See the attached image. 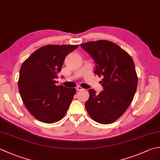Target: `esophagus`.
I'll return each mask as SVG.
<instances>
[{
  "label": "esophagus",
  "mask_w": 160,
  "mask_h": 160,
  "mask_svg": "<svg viewBox=\"0 0 160 160\" xmlns=\"http://www.w3.org/2000/svg\"><path fill=\"white\" fill-rule=\"evenodd\" d=\"M83 89L82 88V87H81L80 86H78L77 87H76V90L77 91H80V90H82Z\"/></svg>",
  "instance_id": "esophagus-1"
}]
</instances>
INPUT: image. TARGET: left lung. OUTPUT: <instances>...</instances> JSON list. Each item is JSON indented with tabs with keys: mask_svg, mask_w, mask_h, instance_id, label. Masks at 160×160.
<instances>
[{
	"mask_svg": "<svg viewBox=\"0 0 160 160\" xmlns=\"http://www.w3.org/2000/svg\"><path fill=\"white\" fill-rule=\"evenodd\" d=\"M81 47L94 59V73L103 76L104 88L99 94L89 89L85 108L89 116L101 124L117 121L126 112L135 94L138 78L131 56L116 43L98 40L82 43Z\"/></svg>",
	"mask_w": 160,
	"mask_h": 160,
	"instance_id": "8db88e82",
	"label": "left lung"
}]
</instances>
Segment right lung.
<instances>
[{"label":"right lung","mask_w":160,"mask_h":160,"mask_svg":"<svg viewBox=\"0 0 160 160\" xmlns=\"http://www.w3.org/2000/svg\"><path fill=\"white\" fill-rule=\"evenodd\" d=\"M78 45H47L34 51L20 68L18 89L25 106L43 123L60 121L67 113L75 88L57 86L55 80L64 59Z\"/></svg>","instance_id":"add662e5"}]
</instances>
